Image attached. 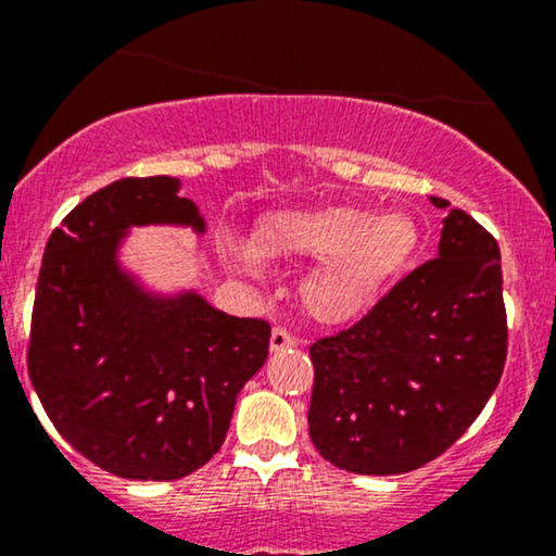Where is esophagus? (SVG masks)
I'll list each match as a JSON object with an SVG mask.
<instances>
[{
  "mask_svg": "<svg viewBox=\"0 0 556 556\" xmlns=\"http://www.w3.org/2000/svg\"><path fill=\"white\" fill-rule=\"evenodd\" d=\"M298 337L290 334L285 327H274L271 329V340H269V348L271 353H279V350H290V348H298Z\"/></svg>",
  "mask_w": 556,
  "mask_h": 556,
  "instance_id": "1",
  "label": "esophagus"
}]
</instances>
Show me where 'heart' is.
Wrapping results in <instances>:
<instances>
[{"mask_svg":"<svg viewBox=\"0 0 556 556\" xmlns=\"http://www.w3.org/2000/svg\"><path fill=\"white\" fill-rule=\"evenodd\" d=\"M413 248V229L397 214L368 216L358 208L285 212L261 229L256 253L324 256L305 277L303 303L321 321H342L371 303Z\"/></svg>","mask_w":556,"mask_h":556,"instance_id":"1","label":"heart"}]
</instances>
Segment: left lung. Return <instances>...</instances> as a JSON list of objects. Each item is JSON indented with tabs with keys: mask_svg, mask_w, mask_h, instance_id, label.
Instances as JSON below:
<instances>
[{
	"mask_svg": "<svg viewBox=\"0 0 556 556\" xmlns=\"http://www.w3.org/2000/svg\"><path fill=\"white\" fill-rule=\"evenodd\" d=\"M446 208L437 258L402 277L361 321L311 344V442L348 473H410L481 416L507 361L500 245Z\"/></svg>",
	"mask_w": 556,
	"mask_h": 556,
	"instance_id": "obj_1",
	"label": "left lung"
}]
</instances>
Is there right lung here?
Listing matches in <instances>:
<instances>
[{"label":"right lung","mask_w":556,"mask_h":556,"mask_svg":"<svg viewBox=\"0 0 556 556\" xmlns=\"http://www.w3.org/2000/svg\"><path fill=\"white\" fill-rule=\"evenodd\" d=\"M203 216L180 180L125 177L96 190L47 242L30 318L28 376L54 429L106 473L175 481L225 444L235 400L269 355L264 318L198 292L140 290L117 261L130 227Z\"/></svg>","instance_id":"right-lung-1"}]
</instances>
